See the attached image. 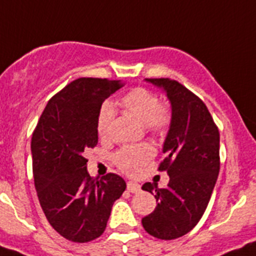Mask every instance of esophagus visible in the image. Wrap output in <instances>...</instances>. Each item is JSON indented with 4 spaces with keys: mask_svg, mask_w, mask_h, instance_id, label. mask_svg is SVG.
Returning a JSON list of instances; mask_svg holds the SVG:
<instances>
[{
    "mask_svg": "<svg viewBox=\"0 0 256 256\" xmlns=\"http://www.w3.org/2000/svg\"><path fill=\"white\" fill-rule=\"evenodd\" d=\"M128 190L130 193H138L140 192V186L134 182H128Z\"/></svg>",
    "mask_w": 256,
    "mask_h": 256,
    "instance_id": "esophagus-1",
    "label": "esophagus"
}]
</instances>
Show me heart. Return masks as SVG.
I'll use <instances>...</instances> for the list:
<instances>
[{
    "mask_svg": "<svg viewBox=\"0 0 256 256\" xmlns=\"http://www.w3.org/2000/svg\"><path fill=\"white\" fill-rule=\"evenodd\" d=\"M122 108L143 124L146 132L162 135L166 132L172 121V110L168 103L160 102L154 91L146 88H131L121 98ZM116 110L110 102H104L96 117V130L99 136L106 139L112 134ZM154 156V150L150 144L124 146L116 153L113 160L117 168L128 175H136Z\"/></svg>",
    "mask_w": 256,
    "mask_h": 256,
    "instance_id": "b5f03b06",
    "label": "heart"
}]
</instances>
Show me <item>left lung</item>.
<instances>
[{
	"label": "left lung",
	"mask_w": 256,
	"mask_h": 256,
	"mask_svg": "<svg viewBox=\"0 0 256 256\" xmlns=\"http://www.w3.org/2000/svg\"><path fill=\"white\" fill-rule=\"evenodd\" d=\"M146 81L166 91L172 121L164 144L166 157L158 166L168 171L170 182L165 188L143 184L142 190L154 194L157 206L142 224L156 238L175 240L190 232L208 208L220 168V138L205 103L180 82Z\"/></svg>",
	"instance_id": "1"
}]
</instances>
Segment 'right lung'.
<instances>
[{"label": "right lung", "mask_w": 256, "mask_h": 256, "mask_svg": "<svg viewBox=\"0 0 256 256\" xmlns=\"http://www.w3.org/2000/svg\"><path fill=\"white\" fill-rule=\"evenodd\" d=\"M120 80L82 77L48 100L32 134L34 186L51 226L72 242L103 234L110 210L126 190L120 175L88 172L85 150L98 144L99 108L121 88Z\"/></svg>", "instance_id": "obj_1"}]
</instances>
